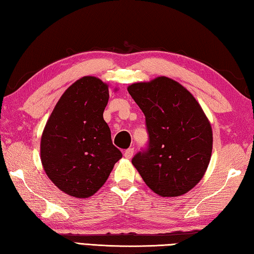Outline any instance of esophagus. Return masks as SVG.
Returning <instances> with one entry per match:
<instances>
[{"label":"esophagus","mask_w":254,"mask_h":254,"mask_svg":"<svg viewBox=\"0 0 254 254\" xmlns=\"http://www.w3.org/2000/svg\"><path fill=\"white\" fill-rule=\"evenodd\" d=\"M133 153H134V149L130 148V149L126 150V152H124V157H126L127 159H131L133 157Z\"/></svg>","instance_id":"34e87169"}]
</instances>
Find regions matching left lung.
I'll return each mask as SVG.
<instances>
[{
	"label": "left lung",
	"instance_id": "obj_1",
	"mask_svg": "<svg viewBox=\"0 0 254 254\" xmlns=\"http://www.w3.org/2000/svg\"><path fill=\"white\" fill-rule=\"evenodd\" d=\"M145 117L147 151L132 165L161 197H177L194 188L207 170L213 131L203 109L182 84L160 76L127 87Z\"/></svg>",
	"mask_w": 254,
	"mask_h": 254
}]
</instances>
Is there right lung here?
<instances>
[{"instance_id": "add662e5", "label": "right lung", "mask_w": 254, "mask_h": 254, "mask_svg": "<svg viewBox=\"0 0 254 254\" xmlns=\"http://www.w3.org/2000/svg\"><path fill=\"white\" fill-rule=\"evenodd\" d=\"M109 97L104 81L81 77L59 98L46 123L40 142L42 167L67 195L93 196L122 158L103 119Z\"/></svg>"}]
</instances>
